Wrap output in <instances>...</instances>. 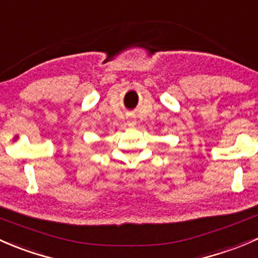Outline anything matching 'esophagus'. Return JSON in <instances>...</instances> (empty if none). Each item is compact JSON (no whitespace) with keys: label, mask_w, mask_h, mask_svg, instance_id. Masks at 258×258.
Segmentation results:
<instances>
[{"label":"esophagus","mask_w":258,"mask_h":258,"mask_svg":"<svg viewBox=\"0 0 258 258\" xmlns=\"http://www.w3.org/2000/svg\"><path fill=\"white\" fill-rule=\"evenodd\" d=\"M127 124H128V126H131V127H134L135 124H136V120H135L134 117H130L128 121H127Z\"/></svg>","instance_id":"1"}]
</instances>
